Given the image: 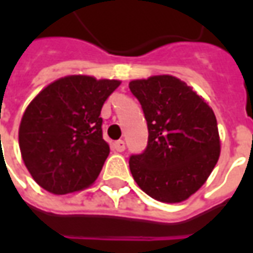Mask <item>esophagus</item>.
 <instances>
[{
  "mask_svg": "<svg viewBox=\"0 0 253 253\" xmlns=\"http://www.w3.org/2000/svg\"><path fill=\"white\" fill-rule=\"evenodd\" d=\"M112 149L115 150V152H123L125 149H126V146H125V142L123 141H116V142L112 143Z\"/></svg>",
  "mask_w": 253,
  "mask_h": 253,
  "instance_id": "esophagus-1",
  "label": "esophagus"
}]
</instances>
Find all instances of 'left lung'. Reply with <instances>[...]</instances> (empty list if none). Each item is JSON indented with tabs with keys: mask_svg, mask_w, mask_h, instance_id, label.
Wrapping results in <instances>:
<instances>
[{
	"mask_svg": "<svg viewBox=\"0 0 253 253\" xmlns=\"http://www.w3.org/2000/svg\"><path fill=\"white\" fill-rule=\"evenodd\" d=\"M128 88L142 105L149 131L145 152L130 157L134 180L156 201H186L206 183L219 159L214 111L169 74L132 80Z\"/></svg>",
	"mask_w": 253,
	"mask_h": 253,
	"instance_id": "8db88e82",
	"label": "left lung"
}]
</instances>
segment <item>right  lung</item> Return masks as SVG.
Wrapping results in <instances>:
<instances>
[{"mask_svg": "<svg viewBox=\"0 0 253 253\" xmlns=\"http://www.w3.org/2000/svg\"><path fill=\"white\" fill-rule=\"evenodd\" d=\"M119 85V80L66 76L28 104L19 127L20 152L42 188L65 195L93 184L110 154L100 112Z\"/></svg>", "mask_w": 253, "mask_h": 253, "instance_id": "1", "label": "right lung"}]
</instances>
